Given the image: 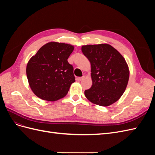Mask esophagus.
Returning <instances> with one entry per match:
<instances>
[{"label":"esophagus","instance_id":"esophagus-1","mask_svg":"<svg viewBox=\"0 0 155 155\" xmlns=\"http://www.w3.org/2000/svg\"><path fill=\"white\" fill-rule=\"evenodd\" d=\"M85 78V76H82V77H78V78H76V79H77V81H81V80H83V79Z\"/></svg>","mask_w":155,"mask_h":155}]
</instances>
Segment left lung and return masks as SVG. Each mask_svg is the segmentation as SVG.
Returning a JSON list of instances; mask_svg holds the SVG:
<instances>
[{"label":"left lung","mask_w":155,"mask_h":155,"mask_svg":"<svg viewBox=\"0 0 155 155\" xmlns=\"http://www.w3.org/2000/svg\"><path fill=\"white\" fill-rule=\"evenodd\" d=\"M81 50L91 64L92 85L85 90L86 97L103 107L118 101L129 78V68L123 56L107 44L83 46Z\"/></svg>","instance_id":"left-lung-1"}]
</instances>
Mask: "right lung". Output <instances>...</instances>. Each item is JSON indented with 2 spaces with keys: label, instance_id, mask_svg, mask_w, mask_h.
<instances>
[{
  "label": "right lung",
  "instance_id": "1",
  "mask_svg": "<svg viewBox=\"0 0 155 155\" xmlns=\"http://www.w3.org/2000/svg\"><path fill=\"white\" fill-rule=\"evenodd\" d=\"M74 46L50 42L38 50L26 67L29 85L35 94L47 101H56L67 95L75 81L74 68L68 58Z\"/></svg>",
  "mask_w": 155,
  "mask_h": 155
}]
</instances>
